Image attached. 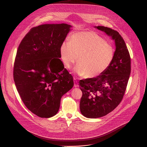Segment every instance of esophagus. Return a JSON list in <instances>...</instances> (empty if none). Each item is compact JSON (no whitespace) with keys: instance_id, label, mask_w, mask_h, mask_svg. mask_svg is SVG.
<instances>
[{"instance_id":"esophagus-1","label":"esophagus","mask_w":147,"mask_h":147,"mask_svg":"<svg viewBox=\"0 0 147 147\" xmlns=\"http://www.w3.org/2000/svg\"><path fill=\"white\" fill-rule=\"evenodd\" d=\"M74 87H78V82H77V78H74Z\"/></svg>"}]
</instances>
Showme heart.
<instances>
[{"mask_svg":"<svg viewBox=\"0 0 147 147\" xmlns=\"http://www.w3.org/2000/svg\"><path fill=\"white\" fill-rule=\"evenodd\" d=\"M114 49L98 34L83 31L71 36L60 47V57L64 66L70 69L77 61L74 72L87 78H94L105 71L114 57Z\"/></svg>","mask_w":147,"mask_h":147,"instance_id":"heart-1","label":"heart"}]
</instances>
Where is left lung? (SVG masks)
Returning a JSON list of instances; mask_svg holds the SVG:
<instances>
[{
	"mask_svg": "<svg viewBox=\"0 0 147 147\" xmlns=\"http://www.w3.org/2000/svg\"><path fill=\"white\" fill-rule=\"evenodd\" d=\"M115 40L116 50L111 65L98 77L81 80L82 92L80 108L87 118H98L113 111L121 102L131 72V60L125 42L119 33L103 26L94 27Z\"/></svg>",
	"mask_w": 147,
	"mask_h": 147,
	"instance_id": "left-lung-1",
	"label": "left lung"
}]
</instances>
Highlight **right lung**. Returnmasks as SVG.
<instances>
[{"instance_id": "obj_1", "label": "right lung", "mask_w": 147, "mask_h": 147, "mask_svg": "<svg viewBox=\"0 0 147 147\" xmlns=\"http://www.w3.org/2000/svg\"><path fill=\"white\" fill-rule=\"evenodd\" d=\"M71 27L65 23L34 27L18 48L15 84L26 107L40 117L55 116L61 96L74 86L73 76L59 59L60 47Z\"/></svg>"}]
</instances>
